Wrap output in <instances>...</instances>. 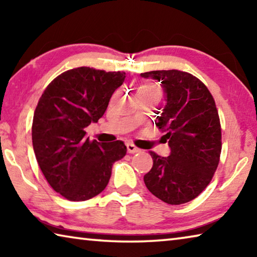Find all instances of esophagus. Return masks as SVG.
Returning a JSON list of instances; mask_svg holds the SVG:
<instances>
[{
    "mask_svg": "<svg viewBox=\"0 0 257 257\" xmlns=\"http://www.w3.org/2000/svg\"><path fill=\"white\" fill-rule=\"evenodd\" d=\"M127 150H128V153L130 154H135V153H138V152H141V150L135 146L134 144H127Z\"/></svg>",
    "mask_w": 257,
    "mask_h": 257,
    "instance_id": "34e87169",
    "label": "esophagus"
}]
</instances>
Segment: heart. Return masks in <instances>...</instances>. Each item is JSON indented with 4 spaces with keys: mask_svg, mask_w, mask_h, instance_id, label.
<instances>
[{
    "mask_svg": "<svg viewBox=\"0 0 257 257\" xmlns=\"http://www.w3.org/2000/svg\"><path fill=\"white\" fill-rule=\"evenodd\" d=\"M138 92H144V93H156L158 90H156L153 86L151 85H143L139 87V90Z\"/></svg>",
    "mask_w": 257,
    "mask_h": 257,
    "instance_id": "b5f03b06",
    "label": "heart"
}]
</instances>
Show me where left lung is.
<instances>
[{"label":"left lung","mask_w":257,"mask_h":257,"mask_svg":"<svg viewBox=\"0 0 257 257\" xmlns=\"http://www.w3.org/2000/svg\"><path fill=\"white\" fill-rule=\"evenodd\" d=\"M141 76L163 88L167 103L156 112L155 124L171 150L167 158L151 152L153 167L144 182L164 203L190 202L210 184L219 164L221 125L215 102L207 87L188 72L156 70Z\"/></svg>","instance_id":"left-lung-1"}]
</instances>
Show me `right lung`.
<instances>
[{
	"label": "right lung",
	"instance_id": "right-lung-1",
	"mask_svg": "<svg viewBox=\"0 0 257 257\" xmlns=\"http://www.w3.org/2000/svg\"><path fill=\"white\" fill-rule=\"evenodd\" d=\"M125 73L80 67L46 87L34 113L32 138L47 182L61 196L87 201L105 188L112 165L127 153L121 141H89L86 128L101 119Z\"/></svg>",
	"mask_w": 257,
	"mask_h": 257
}]
</instances>
